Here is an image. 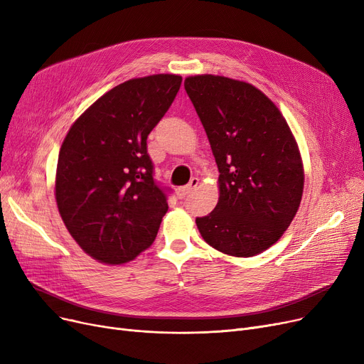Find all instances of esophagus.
I'll return each mask as SVG.
<instances>
[{"instance_id":"34e87169","label":"esophagus","mask_w":364,"mask_h":364,"mask_svg":"<svg viewBox=\"0 0 364 364\" xmlns=\"http://www.w3.org/2000/svg\"><path fill=\"white\" fill-rule=\"evenodd\" d=\"M199 184V180L198 178H192L188 181V184H186V186H183V187H178L177 190H176V193H177V198L178 199H183V198H186L190 192H192V190L196 187Z\"/></svg>"}]
</instances>
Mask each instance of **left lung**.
<instances>
[{"label":"left lung","instance_id":"8db88e82","mask_svg":"<svg viewBox=\"0 0 364 364\" xmlns=\"http://www.w3.org/2000/svg\"><path fill=\"white\" fill-rule=\"evenodd\" d=\"M184 88L220 171L218 203L196 218L199 232L227 255H258L282 237L301 203L304 168L292 131L277 106L247 82L196 75Z\"/></svg>","mask_w":364,"mask_h":364}]
</instances>
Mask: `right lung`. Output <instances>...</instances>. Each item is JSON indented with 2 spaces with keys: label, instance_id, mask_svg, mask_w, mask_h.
<instances>
[{
  "label": "right lung",
  "instance_id": "1",
  "mask_svg": "<svg viewBox=\"0 0 364 364\" xmlns=\"http://www.w3.org/2000/svg\"><path fill=\"white\" fill-rule=\"evenodd\" d=\"M180 75L125 81L94 102L70 127L55 171V202L85 254L124 264L155 240L168 211L153 178L147 136L174 102Z\"/></svg>",
  "mask_w": 364,
  "mask_h": 364
}]
</instances>
